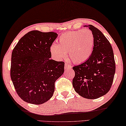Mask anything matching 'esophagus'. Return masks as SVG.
I'll list each match as a JSON object with an SVG mask.
<instances>
[{"instance_id":"1","label":"esophagus","mask_w":126,"mask_h":126,"mask_svg":"<svg viewBox=\"0 0 126 126\" xmlns=\"http://www.w3.org/2000/svg\"><path fill=\"white\" fill-rule=\"evenodd\" d=\"M71 67H72V66H71V65H70V64L65 63V69H67L68 68H71Z\"/></svg>"}]
</instances>
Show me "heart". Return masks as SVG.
<instances>
[{
	"label": "heart",
	"instance_id": "b5f03b06",
	"mask_svg": "<svg viewBox=\"0 0 126 126\" xmlns=\"http://www.w3.org/2000/svg\"><path fill=\"white\" fill-rule=\"evenodd\" d=\"M94 37L88 29L64 32L58 39V45L53 43L50 52L56 60H63L68 52L73 63H81L88 60L94 50Z\"/></svg>",
	"mask_w": 126,
	"mask_h": 126
}]
</instances>
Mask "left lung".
<instances>
[{"label":"left lung","mask_w":126,"mask_h":126,"mask_svg":"<svg viewBox=\"0 0 126 126\" xmlns=\"http://www.w3.org/2000/svg\"><path fill=\"white\" fill-rule=\"evenodd\" d=\"M94 35L93 52L88 60L73 67L72 84L76 92L87 99H96L108 92L115 73L112 47L103 34L92 25H85Z\"/></svg>","instance_id":"left-lung-1"}]
</instances>
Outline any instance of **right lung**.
<instances>
[{
  "label": "right lung",
  "mask_w": 126,
  "mask_h": 126,
  "mask_svg": "<svg viewBox=\"0 0 126 126\" xmlns=\"http://www.w3.org/2000/svg\"><path fill=\"white\" fill-rule=\"evenodd\" d=\"M56 32L33 30L17 43L11 55L10 75L17 94L24 101L41 104L53 95L55 82L64 72L63 61L50 59Z\"/></svg>",
  "instance_id": "1"
}]
</instances>
